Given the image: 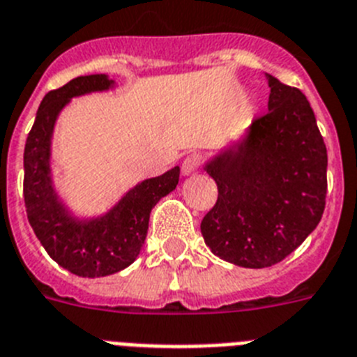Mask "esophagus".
Wrapping results in <instances>:
<instances>
[{
	"instance_id": "1",
	"label": "esophagus",
	"mask_w": 357,
	"mask_h": 357,
	"mask_svg": "<svg viewBox=\"0 0 357 357\" xmlns=\"http://www.w3.org/2000/svg\"><path fill=\"white\" fill-rule=\"evenodd\" d=\"M199 172V158L197 156H188L183 160V165H181V174L183 176H194Z\"/></svg>"
}]
</instances>
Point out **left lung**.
<instances>
[{
  "label": "left lung",
  "instance_id": "obj_1",
  "mask_svg": "<svg viewBox=\"0 0 357 357\" xmlns=\"http://www.w3.org/2000/svg\"><path fill=\"white\" fill-rule=\"evenodd\" d=\"M266 79L268 113L203 167L219 190L201 221L204 243L252 269L293 253L320 222L327 196V149L311 104L300 89Z\"/></svg>",
  "mask_w": 357,
  "mask_h": 357
}]
</instances>
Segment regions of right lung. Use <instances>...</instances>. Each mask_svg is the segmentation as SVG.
<instances>
[{"label":"right lung","instance_id":"right-lung-1","mask_svg":"<svg viewBox=\"0 0 357 357\" xmlns=\"http://www.w3.org/2000/svg\"><path fill=\"white\" fill-rule=\"evenodd\" d=\"M114 86L105 73H95L46 93L24 145L23 196L30 226L59 266L84 278L107 277L135 262L147 237L151 210L179 181V167L144 179L107 212L93 217L77 215L61 199L52 174V138L59 114L71 98Z\"/></svg>","mask_w":357,"mask_h":357}]
</instances>
